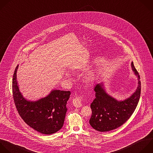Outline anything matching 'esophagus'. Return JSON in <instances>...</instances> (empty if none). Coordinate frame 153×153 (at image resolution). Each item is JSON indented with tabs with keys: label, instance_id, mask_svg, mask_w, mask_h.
Masks as SVG:
<instances>
[{
	"label": "esophagus",
	"instance_id": "obj_1",
	"mask_svg": "<svg viewBox=\"0 0 153 153\" xmlns=\"http://www.w3.org/2000/svg\"><path fill=\"white\" fill-rule=\"evenodd\" d=\"M73 104L76 108H80L82 106V96H76L73 100Z\"/></svg>",
	"mask_w": 153,
	"mask_h": 153
}]
</instances>
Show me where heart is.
Returning a JSON list of instances; mask_svg holds the SVG:
<instances>
[{
	"label": "heart",
	"mask_w": 153,
	"mask_h": 153,
	"mask_svg": "<svg viewBox=\"0 0 153 153\" xmlns=\"http://www.w3.org/2000/svg\"><path fill=\"white\" fill-rule=\"evenodd\" d=\"M88 80H91V76H89V77L88 78Z\"/></svg>",
	"instance_id": "heart-1"
}]
</instances>
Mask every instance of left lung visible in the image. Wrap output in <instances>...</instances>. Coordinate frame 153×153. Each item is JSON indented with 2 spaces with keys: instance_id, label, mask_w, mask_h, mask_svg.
<instances>
[{
  "instance_id": "1",
  "label": "left lung",
  "mask_w": 153,
  "mask_h": 153,
  "mask_svg": "<svg viewBox=\"0 0 153 153\" xmlns=\"http://www.w3.org/2000/svg\"><path fill=\"white\" fill-rule=\"evenodd\" d=\"M131 68L137 77L138 86L135 92L124 101H118L107 94L102 83L95 86V98L91 104L92 115L89 120L90 125L95 130L104 132L116 129L124 124L135 111L140 96L141 83L133 62Z\"/></svg>"
}]
</instances>
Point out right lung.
I'll return each instance as SVG.
<instances>
[{"mask_svg":"<svg viewBox=\"0 0 153 153\" xmlns=\"http://www.w3.org/2000/svg\"><path fill=\"white\" fill-rule=\"evenodd\" d=\"M18 66L14 71L12 89L19 115L28 126L41 133L50 134L56 133L64 125L70 91L53 90L47 97L35 102L27 101L20 92L17 85Z\"/></svg>","mask_w":153,"mask_h":153,"instance_id":"1","label":"right lung"}]
</instances>
